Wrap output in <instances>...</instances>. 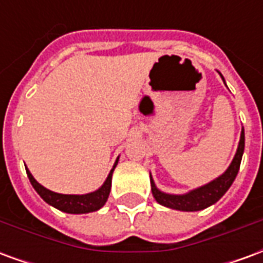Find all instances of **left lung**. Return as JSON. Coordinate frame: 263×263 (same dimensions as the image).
<instances>
[{"label": "left lung", "mask_w": 263, "mask_h": 263, "mask_svg": "<svg viewBox=\"0 0 263 263\" xmlns=\"http://www.w3.org/2000/svg\"><path fill=\"white\" fill-rule=\"evenodd\" d=\"M243 148H245V134L243 129L241 132V139L238 145L237 154L232 159L231 165L227 169L224 175H221L218 179H215L209 184H205L203 187H198L193 192L182 196H175V194L162 193L160 190L156 189L154 180L151 177V184H152V194L155 200L165 207L169 209L180 210V211H198V210L207 209L211 204L217 203L220 200L228 189L231 187L232 182L235 180V177L239 171L241 159H242Z\"/></svg>", "instance_id": "obj_1"}]
</instances>
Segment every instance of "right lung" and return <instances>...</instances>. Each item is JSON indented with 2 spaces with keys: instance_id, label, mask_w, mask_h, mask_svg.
I'll list each match as a JSON object with an SVG mask.
<instances>
[{
  "instance_id": "right-lung-1",
  "label": "right lung",
  "mask_w": 263,
  "mask_h": 263,
  "mask_svg": "<svg viewBox=\"0 0 263 263\" xmlns=\"http://www.w3.org/2000/svg\"><path fill=\"white\" fill-rule=\"evenodd\" d=\"M118 163V160L115 162L114 167ZM112 171L109 172L107 180L104 183L101 187L88 194H81V196H76V194H59L50 192L48 189H45L42 184L33 179L31 175V172L26 169V175L29 177V182L33 186V189L36 190L37 194L50 205H53L60 211H65V213H70V214H84V213H91V211H97L103 207L107 198H108L109 190H111V177H112Z\"/></svg>"
}]
</instances>
